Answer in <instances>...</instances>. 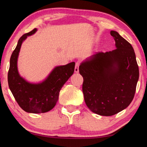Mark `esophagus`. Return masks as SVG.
Segmentation results:
<instances>
[{
  "mask_svg": "<svg viewBox=\"0 0 147 147\" xmlns=\"http://www.w3.org/2000/svg\"><path fill=\"white\" fill-rule=\"evenodd\" d=\"M79 62H77V63H76V66H75L76 73H79Z\"/></svg>",
  "mask_w": 147,
  "mask_h": 147,
  "instance_id": "obj_1",
  "label": "esophagus"
}]
</instances>
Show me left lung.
I'll use <instances>...</instances> for the list:
<instances>
[{
	"mask_svg": "<svg viewBox=\"0 0 147 147\" xmlns=\"http://www.w3.org/2000/svg\"><path fill=\"white\" fill-rule=\"evenodd\" d=\"M115 50L96 52L79 66L86 105L92 112L111 116L128 107L134 97L139 68L132 45L115 31Z\"/></svg>",
	"mask_w": 147,
	"mask_h": 147,
	"instance_id": "8db88e82",
	"label": "left lung"
}]
</instances>
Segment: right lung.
<instances>
[{"mask_svg": "<svg viewBox=\"0 0 147 147\" xmlns=\"http://www.w3.org/2000/svg\"><path fill=\"white\" fill-rule=\"evenodd\" d=\"M35 28L19 38L13 51L7 74L9 88L20 108L28 113L40 114L50 111L55 106L59 92L68 79L73 75L76 63L57 66L46 78L38 83H32L20 75L17 61L22 44L28 37L35 34Z\"/></svg>", "mask_w": 147, "mask_h": 147, "instance_id": "add662e5", "label": "right lung"}]
</instances>
